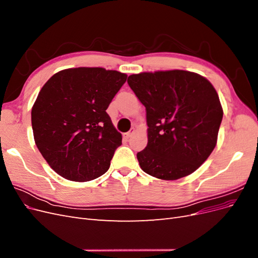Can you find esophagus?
<instances>
[{
	"mask_svg": "<svg viewBox=\"0 0 258 258\" xmlns=\"http://www.w3.org/2000/svg\"><path fill=\"white\" fill-rule=\"evenodd\" d=\"M134 132H135V129H131L130 131H128L127 132V134H124V138H126V139H129V138H131L132 137V135H134Z\"/></svg>",
	"mask_w": 258,
	"mask_h": 258,
	"instance_id": "obj_1",
	"label": "esophagus"
}]
</instances>
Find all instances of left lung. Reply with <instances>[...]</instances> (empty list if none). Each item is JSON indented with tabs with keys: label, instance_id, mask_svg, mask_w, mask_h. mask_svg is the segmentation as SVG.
Listing matches in <instances>:
<instances>
[{
	"label": "left lung",
	"instance_id": "1",
	"mask_svg": "<svg viewBox=\"0 0 258 258\" xmlns=\"http://www.w3.org/2000/svg\"><path fill=\"white\" fill-rule=\"evenodd\" d=\"M127 82L146 110L148 141L137 154L140 167L168 181L196 171L214 150L223 119L212 84L182 70L132 74Z\"/></svg>",
	"mask_w": 258,
	"mask_h": 258
}]
</instances>
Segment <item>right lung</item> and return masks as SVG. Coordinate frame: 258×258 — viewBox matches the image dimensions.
Wrapping results in <instances>:
<instances>
[{
    "label": "right lung",
    "instance_id": "right-lung-1",
    "mask_svg": "<svg viewBox=\"0 0 258 258\" xmlns=\"http://www.w3.org/2000/svg\"><path fill=\"white\" fill-rule=\"evenodd\" d=\"M127 75L102 68L67 69L52 75L31 112L35 144L56 172L87 182L110 168L121 135L106 108Z\"/></svg>",
    "mask_w": 258,
    "mask_h": 258
}]
</instances>
